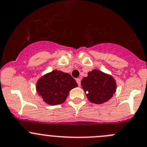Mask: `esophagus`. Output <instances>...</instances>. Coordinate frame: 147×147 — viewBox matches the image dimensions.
Returning a JSON list of instances; mask_svg holds the SVG:
<instances>
[{
	"instance_id": "obj_1",
	"label": "esophagus",
	"mask_w": 147,
	"mask_h": 147,
	"mask_svg": "<svg viewBox=\"0 0 147 147\" xmlns=\"http://www.w3.org/2000/svg\"><path fill=\"white\" fill-rule=\"evenodd\" d=\"M76 82H77V83H78V86H80V84H81V80H80V78H77Z\"/></svg>"
}]
</instances>
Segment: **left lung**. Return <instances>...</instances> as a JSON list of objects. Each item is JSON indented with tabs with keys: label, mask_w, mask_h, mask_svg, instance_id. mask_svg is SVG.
Returning a JSON list of instances; mask_svg holds the SVG:
<instances>
[{
	"label": "left lung",
	"mask_w": 147,
	"mask_h": 147,
	"mask_svg": "<svg viewBox=\"0 0 147 147\" xmlns=\"http://www.w3.org/2000/svg\"><path fill=\"white\" fill-rule=\"evenodd\" d=\"M81 86L90 102L102 104L110 99L116 90L114 78L98 69L88 73L81 80Z\"/></svg>",
	"instance_id": "left-lung-1"
}]
</instances>
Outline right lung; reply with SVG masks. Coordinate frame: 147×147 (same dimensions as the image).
<instances>
[{
	"instance_id": "1",
	"label": "right lung",
	"mask_w": 147,
	"mask_h": 147,
	"mask_svg": "<svg viewBox=\"0 0 147 147\" xmlns=\"http://www.w3.org/2000/svg\"><path fill=\"white\" fill-rule=\"evenodd\" d=\"M77 86L76 81L69 74L53 70L40 78L36 90L45 102L57 105L64 102L69 90Z\"/></svg>"
}]
</instances>
